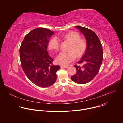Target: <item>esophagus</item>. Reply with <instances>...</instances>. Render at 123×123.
Returning <instances> with one entry per match:
<instances>
[{"mask_svg":"<svg viewBox=\"0 0 123 123\" xmlns=\"http://www.w3.org/2000/svg\"><path fill=\"white\" fill-rule=\"evenodd\" d=\"M61 67L62 68H67L68 67V66H61Z\"/></svg>","mask_w":123,"mask_h":123,"instance_id":"esophagus-1","label":"esophagus"}]
</instances>
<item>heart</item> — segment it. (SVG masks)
<instances>
[{"mask_svg": "<svg viewBox=\"0 0 123 123\" xmlns=\"http://www.w3.org/2000/svg\"><path fill=\"white\" fill-rule=\"evenodd\" d=\"M62 37L72 43V46L69 50L71 51L61 52L56 57L55 61L57 64L67 65L75 59V55L79 57L84 54L86 48V43L85 40L80 39L78 33L74 31L67 33ZM48 46L50 50L58 51L60 46V40L57 37H53L49 41Z\"/></svg>", "mask_w": 123, "mask_h": 123, "instance_id": "obj_1", "label": "heart"}]
</instances>
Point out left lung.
<instances>
[{"instance_id":"obj_1","label":"left lung","mask_w":123,"mask_h":123,"mask_svg":"<svg viewBox=\"0 0 123 123\" xmlns=\"http://www.w3.org/2000/svg\"><path fill=\"white\" fill-rule=\"evenodd\" d=\"M75 27L84 34L87 46L84 55L77 63L83 65H74L77 72L71 79L76 83L84 84L92 81L99 72L103 61V49L100 39L93 31L81 26Z\"/></svg>"}]
</instances>
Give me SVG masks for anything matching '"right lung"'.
I'll list each match as a JSON object with an SVG mask.
<instances>
[{
  "label": "right lung",
  "mask_w": 123,
  "mask_h": 123,
  "mask_svg": "<svg viewBox=\"0 0 123 123\" xmlns=\"http://www.w3.org/2000/svg\"><path fill=\"white\" fill-rule=\"evenodd\" d=\"M54 32L48 29L38 28L25 37L20 48L22 68L29 79L36 85L48 87L56 81L59 66L52 64L53 59L47 51L49 39Z\"/></svg>",
  "instance_id": "1"
}]
</instances>
